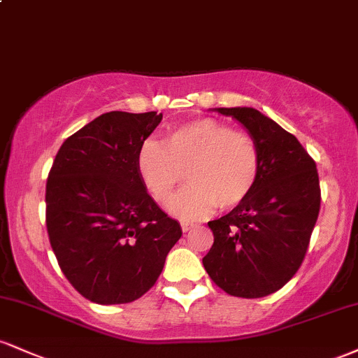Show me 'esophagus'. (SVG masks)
<instances>
[{
  "label": "esophagus",
  "mask_w": 358,
  "mask_h": 358,
  "mask_svg": "<svg viewBox=\"0 0 358 358\" xmlns=\"http://www.w3.org/2000/svg\"><path fill=\"white\" fill-rule=\"evenodd\" d=\"M190 229H193V224H190V222H182V231L183 232H188Z\"/></svg>",
  "instance_id": "1"
}]
</instances>
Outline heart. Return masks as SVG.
I'll use <instances>...</instances> for the list:
<instances>
[{"label":"heart","instance_id":"obj_1","mask_svg":"<svg viewBox=\"0 0 358 358\" xmlns=\"http://www.w3.org/2000/svg\"><path fill=\"white\" fill-rule=\"evenodd\" d=\"M138 171L148 192L168 203L187 171L188 185L171 203L180 219H200L219 207H237L249 199L261 175L262 156L250 134L215 119L185 122L168 131L165 145L145 141Z\"/></svg>","mask_w":358,"mask_h":358}]
</instances>
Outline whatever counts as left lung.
I'll list each match as a JSON object with an SVG mask.
<instances>
[{
  "label": "left lung",
  "instance_id": "1",
  "mask_svg": "<svg viewBox=\"0 0 358 358\" xmlns=\"http://www.w3.org/2000/svg\"><path fill=\"white\" fill-rule=\"evenodd\" d=\"M259 143L261 175L249 199L208 222L213 244L202 259L208 276L237 298L276 293L298 273L320 213L315 159L301 143L252 108H219Z\"/></svg>",
  "mask_w": 358,
  "mask_h": 358
}]
</instances>
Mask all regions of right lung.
<instances>
[{
    "mask_svg": "<svg viewBox=\"0 0 358 358\" xmlns=\"http://www.w3.org/2000/svg\"><path fill=\"white\" fill-rule=\"evenodd\" d=\"M163 114L110 110L64 141L45 192L62 273L85 299L131 303L158 281L180 224L148 195L138 151Z\"/></svg>",
    "mask_w": 358,
    "mask_h": 358,
    "instance_id": "1",
    "label": "right lung"
}]
</instances>
